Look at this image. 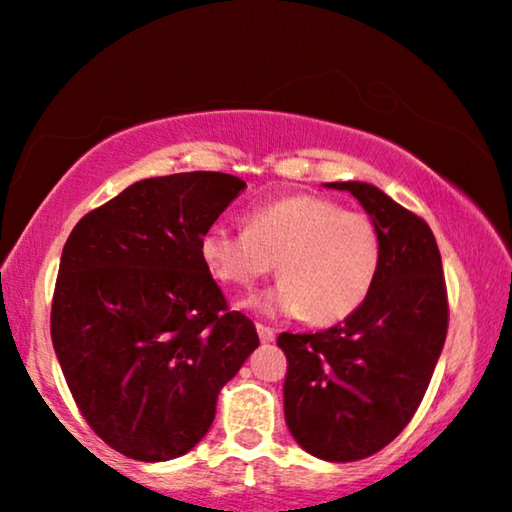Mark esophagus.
<instances>
[{"label":"esophagus","mask_w":512,"mask_h":512,"mask_svg":"<svg viewBox=\"0 0 512 512\" xmlns=\"http://www.w3.org/2000/svg\"><path fill=\"white\" fill-rule=\"evenodd\" d=\"M257 335H260L262 342H274V339H276V330H274V327H269V325L257 323Z\"/></svg>","instance_id":"esophagus-1"}]
</instances>
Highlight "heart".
I'll return each instance as SVG.
<instances>
[{"label": "heart", "mask_w": 512, "mask_h": 512, "mask_svg": "<svg viewBox=\"0 0 512 512\" xmlns=\"http://www.w3.org/2000/svg\"><path fill=\"white\" fill-rule=\"evenodd\" d=\"M199 255L210 276L238 290L260 283L276 264L281 285L262 299V309L332 325L370 297L384 238L370 215L325 196L295 194L250 208L243 231L208 227Z\"/></svg>", "instance_id": "obj_1"}]
</instances>
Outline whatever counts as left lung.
<instances>
[{"label": "left lung", "instance_id": "left-lung-1", "mask_svg": "<svg viewBox=\"0 0 512 512\" xmlns=\"http://www.w3.org/2000/svg\"><path fill=\"white\" fill-rule=\"evenodd\" d=\"M377 222L384 262L356 313L320 332H281L285 424L325 461H360L398 438L419 410L449 325L447 285L428 224L367 182H330Z\"/></svg>", "mask_w": 512, "mask_h": 512}]
</instances>
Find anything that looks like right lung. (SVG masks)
<instances>
[{"mask_svg":"<svg viewBox=\"0 0 512 512\" xmlns=\"http://www.w3.org/2000/svg\"><path fill=\"white\" fill-rule=\"evenodd\" d=\"M245 189L213 170L149 177L67 238L51 339L81 417L128 459L187 454L220 388L260 346L203 267L201 234Z\"/></svg>","mask_w":512,"mask_h":512,"instance_id":"obj_1","label":"right lung"}]
</instances>
